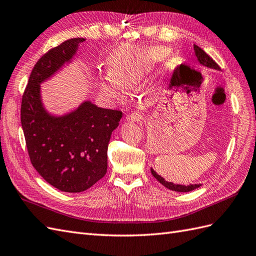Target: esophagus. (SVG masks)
Instances as JSON below:
<instances>
[{
	"label": "esophagus",
	"mask_w": 256,
	"mask_h": 256,
	"mask_svg": "<svg viewBox=\"0 0 256 256\" xmlns=\"http://www.w3.org/2000/svg\"><path fill=\"white\" fill-rule=\"evenodd\" d=\"M144 119V116L140 112H132L126 116V120L130 122H140Z\"/></svg>",
	"instance_id": "34e87169"
}]
</instances>
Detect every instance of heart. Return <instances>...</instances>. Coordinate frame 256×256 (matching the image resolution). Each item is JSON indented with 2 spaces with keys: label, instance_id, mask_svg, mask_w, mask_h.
I'll use <instances>...</instances> for the list:
<instances>
[{
  "label": "heart",
  "instance_id": "obj_1",
  "mask_svg": "<svg viewBox=\"0 0 256 256\" xmlns=\"http://www.w3.org/2000/svg\"><path fill=\"white\" fill-rule=\"evenodd\" d=\"M161 53L162 50H124L119 52L111 60V74L100 78L102 92L109 97H119L121 84L133 86L138 82L148 66L159 60Z\"/></svg>",
  "mask_w": 256,
  "mask_h": 256
}]
</instances>
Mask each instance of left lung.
Masks as SVG:
<instances>
[{"instance_id":"8db88e82","label":"left lung","mask_w":256,"mask_h":256,"mask_svg":"<svg viewBox=\"0 0 256 256\" xmlns=\"http://www.w3.org/2000/svg\"><path fill=\"white\" fill-rule=\"evenodd\" d=\"M194 53H196V58H198V60L201 64L203 66H206V67H210V68H214V69H218L220 70V66L216 64L211 57H210L204 50H201L198 45H194ZM152 174L154 176V178L158 180L161 184L171 189V190H174V192H192L194 190V189L200 187L201 185L199 184H194V185H189V186H184V185H176V184H173V182H166L164 178H162L161 176H159L158 174H156L154 170L152 168Z\"/></svg>"}]
</instances>
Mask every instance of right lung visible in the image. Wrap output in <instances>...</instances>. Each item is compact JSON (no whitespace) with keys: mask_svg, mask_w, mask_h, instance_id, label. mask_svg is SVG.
<instances>
[{"mask_svg":"<svg viewBox=\"0 0 256 256\" xmlns=\"http://www.w3.org/2000/svg\"><path fill=\"white\" fill-rule=\"evenodd\" d=\"M84 38H74L46 52L32 69L24 88L20 119L31 164L48 184L66 192H81L107 173V149L122 111L90 102L55 118L45 112L40 83L76 54Z\"/></svg>","mask_w":256,"mask_h":256,"instance_id":"1","label":"right lung"}]
</instances>
